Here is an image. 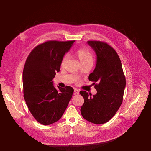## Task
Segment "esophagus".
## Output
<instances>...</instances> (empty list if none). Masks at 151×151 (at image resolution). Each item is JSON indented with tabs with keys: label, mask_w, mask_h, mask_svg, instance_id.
Segmentation results:
<instances>
[{
	"label": "esophagus",
	"mask_w": 151,
	"mask_h": 151,
	"mask_svg": "<svg viewBox=\"0 0 151 151\" xmlns=\"http://www.w3.org/2000/svg\"><path fill=\"white\" fill-rule=\"evenodd\" d=\"M74 92H75V94H79V91L77 89V88H75L74 89Z\"/></svg>",
	"instance_id": "34e87169"
}]
</instances>
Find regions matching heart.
<instances>
[{
    "label": "heart",
    "instance_id": "obj_1",
    "mask_svg": "<svg viewBox=\"0 0 151 151\" xmlns=\"http://www.w3.org/2000/svg\"><path fill=\"white\" fill-rule=\"evenodd\" d=\"M75 54L78 57V58L79 60L81 63L82 64L91 63H93V55L91 51L86 48H80L78 49L75 52ZM67 60L66 56H64L61 60V65L62 66H64V64L66 63Z\"/></svg>",
    "mask_w": 151,
    "mask_h": 151
}]
</instances>
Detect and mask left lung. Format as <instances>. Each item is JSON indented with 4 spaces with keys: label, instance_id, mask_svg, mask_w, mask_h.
Wrapping results in <instances>:
<instances>
[{
    "label": "left lung",
    "instance_id": "left-lung-1",
    "mask_svg": "<svg viewBox=\"0 0 151 151\" xmlns=\"http://www.w3.org/2000/svg\"><path fill=\"white\" fill-rule=\"evenodd\" d=\"M97 55L95 69L90 74L96 94L92 97L85 91L80 94L84 99L81 113L84 119L96 124L109 121L121 106L126 85L120 58L116 51L106 42L88 40Z\"/></svg>",
    "mask_w": 151,
    "mask_h": 151
}]
</instances>
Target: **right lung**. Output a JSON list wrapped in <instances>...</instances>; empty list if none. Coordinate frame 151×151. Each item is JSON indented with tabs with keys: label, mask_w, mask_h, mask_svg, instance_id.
<instances>
[{
	"label": "right lung",
	"mask_w": 151,
	"mask_h": 151,
	"mask_svg": "<svg viewBox=\"0 0 151 151\" xmlns=\"http://www.w3.org/2000/svg\"><path fill=\"white\" fill-rule=\"evenodd\" d=\"M74 42L47 41L34 48L26 59L23 73L24 98L30 113L41 124L58 121L72 97V87L58 86L57 90L52 81Z\"/></svg>",
	"instance_id": "add662e5"
}]
</instances>
